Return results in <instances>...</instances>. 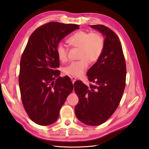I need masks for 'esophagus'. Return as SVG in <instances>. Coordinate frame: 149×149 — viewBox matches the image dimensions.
Masks as SVG:
<instances>
[{
    "mask_svg": "<svg viewBox=\"0 0 149 149\" xmlns=\"http://www.w3.org/2000/svg\"><path fill=\"white\" fill-rule=\"evenodd\" d=\"M70 79H71V80H72L73 84H74V83H75V81H76V78L74 77H70Z\"/></svg>",
    "mask_w": 149,
    "mask_h": 149,
    "instance_id": "esophagus-1",
    "label": "esophagus"
}]
</instances>
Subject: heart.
Here are the masks:
<instances>
[{"mask_svg": "<svg viewBox=\"0 0 149 149\" xmlns=\"http://www.w3.org/2000/svg\"><path fill=\"white\" fill-rule=\"evenodd\" d=\"M69 43L74 48H79V60L72 61L64 68L66 75L79 77L84 74L88 68L89 61L97 62L102 55L105 41L103 36L97 32L79 31L72 34L68 39ZM68 47L63 43L58 44L57 54L61 62L68 60Z\"/></svg>", "mask_w": 149, "mask_h": 149, "instance_id": "1", "label": "heart"}]
</instances>
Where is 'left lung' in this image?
<instances>
[{"label": "left lung", "instance_id": "obj_1", "mask_svg": "<svg viewBox=\"0 0 149 149\" xmlns=\"http://www.w3.org/2000/svg\"><path fill=\"white\" fill-rule=\"evenodd\" d=\"M105 36L103 52L88 71L87 86L81 81L74 83L79 97L75 107L77 118L88 126L106 121L120 104L126 86V66L121 43L113 31L103 25H91Z\"/></svg>", "mask_w": 149, "mask_h": 149}]
</instances>
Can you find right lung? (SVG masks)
I'll use <instances>...</instances> for the list:
<instances>
[{
  "label": "right lung",
  "instance_id": "right-lung-1",
  "mask_svg": "<svg viewBox=\"0 0 149 149\" xmlns=\"http://www.w3.org/2000/svg\"><path fill=\"white\" fill-rule=\"evenodd\" d=\"M75 24L51 22L31 35L20 60L19 83L21 99L28 115L35 123L48 126L56 122L74 86L68 76L60 77L57 48Z\"/></svg>",
  "mask_w": 149,
  "mask_h": 149
}]
</instances>
